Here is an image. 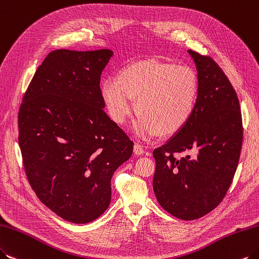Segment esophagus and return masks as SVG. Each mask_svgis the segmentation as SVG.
Returning <instances> with one entry per match:
<instances>
[{
    "label": "esophagus",
    "mask_w": 259,
    "mask_h": 259,
    "mask_svg": "<svg viewBox=\"0 0 259 259\" xmlns=\"http://www.w3.org/2000/svg\"><path fill=\"white\" fill-rule=\"evenodd\" d=\"M134 153L139 156V155L144 154V149L142 148V146H140V144L135 143V146H134Z\"/></svg>",
    "instance_id": "obj_1"
}]
</instances>
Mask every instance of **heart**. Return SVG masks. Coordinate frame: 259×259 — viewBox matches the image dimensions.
<instances>
[{
	"label": "heart",
	"instance_id": "heart-1",
	"mask_svg": "<svg viewBox=\"0 0 259 259\" xmlns=\"http://www.w3.org/2000/svg\"><path fill=\"white\" fill-rule=\"evenodd\" d=\"M100 95L109 118L119 125L132 115L135 101L139 113L133 131L150 139L175 135L187 125L198 103L199 82L189 67L144 59L124 67L117 77L105 78Z\"/></svg>",
	"mask_w": 259,
	"mask_h": 259
}]
</instances>
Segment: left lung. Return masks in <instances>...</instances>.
<instances>
[{
	"mask_svg": "<svg viewBox=\"0 0 259 259\" xmlns=\"http://www.w3.org/2000/svg\"><path fill=\"white\" fill-rule=\"evenodd\" d=\"M198 71L199 98L190 121L155 149L153 189L161 207L181 220L207 214L229 190L240 157L242 120L231 81L214 61L188 50ZM193 150L182 160L174 152Z\"/></svg>",
	"mask_w": 259,
	"mask_h": 259,
	"instance_id": "1",
	"label": "left lung"
}]
</instances>
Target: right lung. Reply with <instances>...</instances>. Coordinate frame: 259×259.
<instances>
[{
	"mask_svg": "<svg viewBox=\"0 0 259 259\" xmlns=\"http://www.w3.org/2000/svg\"><path fill=\"white\" fill-rule=\"evenodd\" d=\"M108 49L51 52L20 107L19 146L27 180L39 200L77 224L108 208L110 181L130 159L134 142L104 111L102 71Z\"/></svg>",
	"mask_w": 259,
	"mask_h": 259,
	"instance_id": "add662e5",
	"label": "right lung"
}]
</instances>
